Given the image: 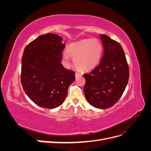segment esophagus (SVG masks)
I'll list each match as a JSON object with an SVG mask.
<instances>
[{
    "label": "esophagus",
    "instance_id": "obj_1",
    "mask_svg": "<svg viewBox=\"0 0 151 151\" xmlns=\"http://www.w3.org/2000/svg\"><path fill=\"white\" fill-rule=\"evenodd\" d=\"M82 76V74H79V73H77V72L76 73V77H79V76Z\"/></svg>",
    "mask_w": 151,
    "mask_h": 151
}]
</instances>
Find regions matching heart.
<instances>
[{
	"label": "heart",
	"mask_w": 151,
	"mask_h": 151,
	"mask_svg": "<svg viewBox=\"0 0 151 151\" xmlns=\"http://www.w3.org/2000/svg\"><path fill=\"white\" fill-rule=\"evenodd\" d=\"M102 43L97 38L84 39L68 45L63 60L68 63L70 57L74 59L76 67L79 70L88 71L93 69L101 58Z\"/></svg>",
	"instance_id": "heart-1"
}]
</instances>
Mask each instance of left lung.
Wrapping results in <instances>:
<instances>
[{
    "label": "left lung",
    "mask_w": 151,
    "mask_h": 151,
    "mask_svg": "<svg viewBox=\"0 0 151 151\" xmlns=\"http://www.w3.org/2000/svg\"><path fill=\"white\" fill-rule=\"evenodd\" d=\"M104 53L99 64L84 74L85 97L93 106L106 109L113 106L126 88L129 68L121 45L105 35H100Z\"/></svg>",
    "instance_id": "obj_1"
}]
</instances>
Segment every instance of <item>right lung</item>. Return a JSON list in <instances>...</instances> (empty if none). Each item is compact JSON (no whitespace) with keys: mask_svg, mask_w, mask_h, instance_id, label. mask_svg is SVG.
I'll list each match as a JSON object with an SVG mask.
<instances>
[{"mask_svg":"<svg viewBox=\"0 0 151 151\" xmlns=\"http://www.w3.org/2000/svg\"><path fill=\"white\" fill-rule=\"evenodd\" d=\"M56 34L40 36L24 48L21 63V84L27 96L39 106L53 109L67 98L75 72L61 63L65 44Z\"/></svg>","mask_w":151,"mask_h":151,"instance_id":"add662e5","label":"right lung"}]
</instances>
